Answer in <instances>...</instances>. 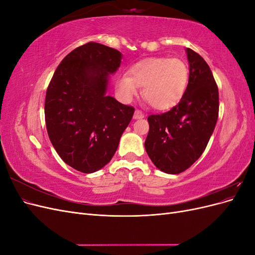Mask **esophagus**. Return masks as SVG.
Segmentation results:
<instances>
[{"instance_id": "34e87169", "label": "esophagus", "mask_w": 255, "mask_h": 255, "mask_svg": "<svg viewBox=\"0 0 255 255\" xmlns=\"http://www.w3.org/2000/svg\"><path fill=\"white\" fill-rule=\"evenodd\" d=\"M144 117V114L140 110H136L134 113V119H141Z\"/></svg>"}]
</instances>
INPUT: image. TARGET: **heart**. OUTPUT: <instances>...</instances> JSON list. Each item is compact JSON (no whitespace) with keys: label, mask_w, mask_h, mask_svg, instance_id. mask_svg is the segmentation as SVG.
Wrapping results in <instances>:
<instances>
[{"label":"heart","mask_w":255,"mask_h":255,"mask_svg":"<svg viewBox=\"0 0 255 255\" xmlns=\"http://www.w3.org/2000/svg\"><path fill=\"white\" fill-rule=\"evenodd\" d=\"M189 70L183 60L154 57L139 61L117 81V90L125 100L137 95L142 88V97L159 111L170 110L181 101L187 88Z\"/></svg>","instance_id":"b5f03b06"}]
</instances>
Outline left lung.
<instances>
[{
	"instance_id": "left-lung-1",
	"label": "left lung",
	"mask_w": 255,
	"mask_h": 255,
	"mask_svg": "<svg viewBox=\"0 0 255 255\" xmlns=\"http://www.w3.org/2000/svg\"><path fill=\"white\" fill-rule=\"evenodd\" d=\"M189 80L181 101L170 111L148 117L144 148L159 170L177 174L202 155L219 114V92L211 68L187 48Z\"/></svg>"
}]
</instances>
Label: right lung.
Segmentation results:
<instances>
[{
    "label": "right lung",
    "mask_w": 255,
    "mask_h": 255,
    "mask_svg": "<svg viewBox=\"0 0 255 255\" xmlns=\"http://www.w3.org/2000/svg\"><path fill=\"white\" fill-rule=\"evenodd\" d=\"M121 53L90 41L61 60L49 84L44 119L50 140L67 165L92 173L109 164L133 118V106L106 96Z\"/></svg>",
    "instance_id": "obj_1"
}]
</instances>
